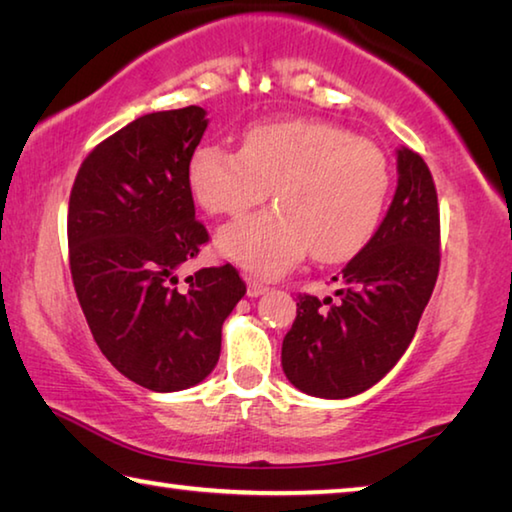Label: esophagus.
Returning <instances> with one entry per match:
<instances>
[{
    "label": "esophagus",
    "instance_id": "esophagus-1",
    "mask_svg": "<svg viewBox=\"0 0 512 512\" xmlns=\"http://www.w3.org/2000/svg\"><path fill=\"white\" fill-rule=\"evenodd\" d=\"M266 291H268V287H264L262 282L248 280V298H259V296H262V293H266Z\"/></svg>",
    "mask_w": 512,
    "mask_h": 512
}]
</instances>
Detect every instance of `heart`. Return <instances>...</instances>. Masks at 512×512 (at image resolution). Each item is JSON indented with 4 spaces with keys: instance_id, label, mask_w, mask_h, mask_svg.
<instances>
[{
    "instance_id": "1",
    "label": "heart",
    "mask_w": 512,
    "mask_h": 512,
    "mask_svg": "<svg viewBox=\"0 0 512 512\" xmlns=\"http://www.w3.org/2000/svg\"><path fill=\"white\" fill-rule=\"evenodd\" d=\"M192 194L210 214L239 216L275 207L219 232L221 255L259 277H280L309 250L318 262H343L368 244L384 210L388 160L370 140L318 119L250 126L241 151L203 144L187 169Z\"/></svg>"
}]
</instances>
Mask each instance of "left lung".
Instances as JSON below:
<instances>
[{
  "instance_id": "8db88e82",
  "label": "left lung",
  "mask_w": 512,
  "mask_h": 512,
  "mask_svg": "<svg viewBox=\"0 0 512 512\" xmlns=\"http://www.w3.org/2000/svg\"><path fill=\"white\" fill-rule=\"evenodd\" d=\"M440 268V214L431 171L397 149V189L375 235L332 277L336 300L298 296L282 341L284 375L298 391L345 400L375 386L409 348Z\"/></svg>"
}]
</instances>
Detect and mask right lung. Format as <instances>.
<instances>
[{
    "mask_svg": "<svg viewBox=\"0 0 512 512\" xmlns=\"http://www.w3.org/2000/svg\"><path fill=\"white\" fill-rule=\"evenodd\" d=\"M205 115L187 106L137 117L83 160L69 194V268L90 332L121 375L155 393L210 375L223 320L246 293L230 264L178 284L210 239L187 178Z\"/></svg>",
    "mask_w": 512,
    "mask_h": 512,
    "instance_id": "obj_1",
    "label": "right lung"
}]
</instances>
